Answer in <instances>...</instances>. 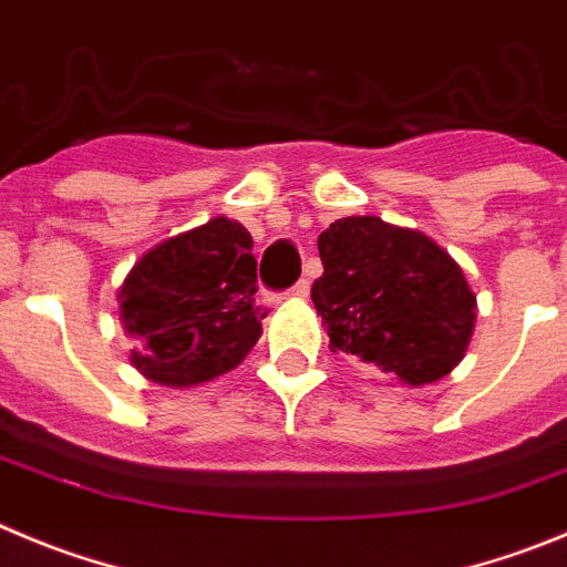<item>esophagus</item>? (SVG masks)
Listing matches in <instances>:
<instances>
[{"instance_id": "esophagus-1", "label": "esophagus", "mask_w": 567, "mask_h": 567, "mask_svg": "<svg viewBox=\"0 0 567 567\" xmlns=\"http://www.w3.org/2000/svg\"><path fill=\"white\" fill-rule=\"evenodd\" d=\"M308 293H310V282H308V279H299V282H296L293 288H290V296H293V299H308Z\"/></svg>"}]
</instances>
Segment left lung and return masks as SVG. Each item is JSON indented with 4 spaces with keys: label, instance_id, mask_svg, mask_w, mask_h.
<instances>
[{
    "label": "left lung",
    "instance_id": "8db88e82",
    "mask_svg": "<svg viewBox=\"0 0 567 567\" xmlns=\"http://www.w3.org/2000/svg\"><path fill=\"white\" fill-rule=\"evenodd\" d=\"M319 254L324 274L310 296L332 352L409 385L453 372L473 338L475 293L451 254L374 215L330 224Z\"/></svg>",
    "mask_w": 567,
    "mask_h": 567
}]
</instances>
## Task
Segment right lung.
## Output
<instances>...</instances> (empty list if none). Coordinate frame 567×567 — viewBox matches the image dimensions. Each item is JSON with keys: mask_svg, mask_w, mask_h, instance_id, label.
<instances>
[{"mask_svg": "<svg viewBox=\"0 0 567 567\" xmlns=\"http://www.w3.org/2000/svg\"><path fill=\"white\" fill-rule=\"evenodd\" d=\"M246 226L229 218L158 243L120 288L131 363L158 385L206 383L231 372L262 336L254 305L257 259Z\"/></svg>", "mask_w": 567, "mask_h": 567, "instance_id": "add662e5", "label": "right lung"}]
</instances>
